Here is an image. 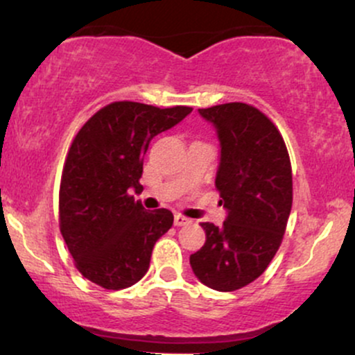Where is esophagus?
<instances>
[{
    "label": "esophagus",
    "mask_w": 355,
    "mask_h": 355,
    "mask_svg": "<svg viewBox=\"0 0 355 355\" xmlns=\"http://www.w3.org/2000/svg\"><path fill=\"white\" fill-rule=\"evenodd\" d=\"M173 223H175V227L189 225V223H190V218H187V217H183V215L177 214V215H175V218H173Z\"/></svg>",
    "instance_id": "34e87169"
}]
</instances>
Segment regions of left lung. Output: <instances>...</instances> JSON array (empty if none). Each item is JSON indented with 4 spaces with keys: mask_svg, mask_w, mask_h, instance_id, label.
<instances>
[{
    "mask_svg": "<svg viewBox=\"0 0 355 355\" xmlns=\"http://www.w3.org/2000/svg\"><path fill=\"white\" fill-rule=\"evenodd\" d=\"M220 141L215 187L227 210L222 227L203 222L205 243L190 255L195 277L232 292L263 274L279 250L292 209V168L284 138L247 103L198 110Z\"/></svg>",
    "mask_w": 355,
    "mask_h": 355,
    "instance_id": "1",
    "label": "left lung"
}]
</instances>
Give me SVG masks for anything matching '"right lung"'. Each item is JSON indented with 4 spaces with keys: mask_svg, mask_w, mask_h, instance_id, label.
<instances>
[{
    "mask_svg": "<svg viewBox=\"0 0 355 355\" xmlns=\"http://www.w3.org/2000/svg\"><path fill=\"white\" fill-rule=\"evenodd\" d=\"M190 113V107L115 101L73 140L61 175L60 230L76 268L93 284L120 291L148 270L155 242L173 225V214L146 211L130 191L141 187L152 138Z\"/></svg>",
    "mask_w": 355,
    "mask_h": 355,
    "instance_id": "1",
    "label": "right lung"
}]
</instances>
